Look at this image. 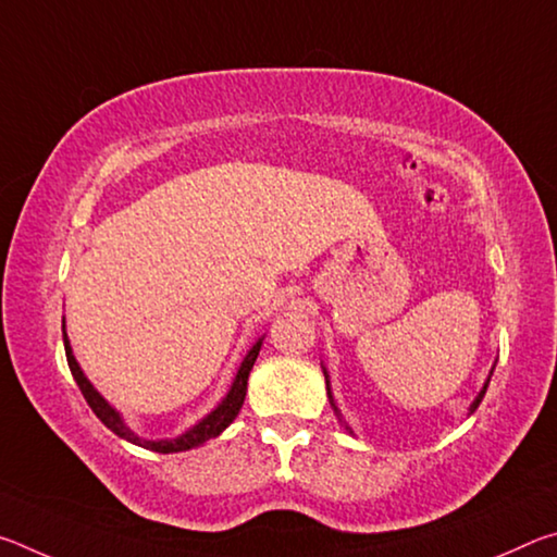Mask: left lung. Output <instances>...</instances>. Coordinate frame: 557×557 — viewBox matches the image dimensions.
<instances>
[{
	"label": "left lung",
	"instance_id": "1",
	"mask_svg": "<svg viewBox=\"0 0 557 557\" xmlns=\"http://www.w3.org/2000/svg\"><path fill=\"white\" fill-rule=\"evenodd\" d=\"M494 366H496V363H494ZM322 371H324V379H326V395H329V403H332V408H334V412H336V418H338V422H342V425H344V430L348 432V435H354V430L346 425V420H344V414H342V410H338V408H336V403H334V395H332V381H329V373H326V369H324V366H322ZM492 373H494V369H492V371H488V379L484 381V385H482V391H479V393H476V398H474V400H471V405H469V412H467V418H469V414H474V410L479 408V403H482V398H484V393H486V388H488V381H492Z\"/></svg>",
	"mask_w": 557,
	"mask_h": 557
}]
</instances>
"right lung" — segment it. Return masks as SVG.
Here are the masks:
<instances>
[{"instance_id": "right-lung-1", "label": "right lung", "mask_w": 557, "mask_h": 557, "mask_svg": "<svg viewBox=\"0 0 557 557\" xmlns=\"http://www.w3.org/2000/svg\"><path fill=\"white\" fill-rule=\"evenodd\" d=\"M262 338H265V336H260L258 342L248 348V354L243 356L238 371H235V375H233V383H231L228 393L223 395L221 403L215 405V408H213L209 414H206V418H201L199 422H196V425H191L186 432H182V435H178V437L147 440V437H143V435H137V432L127 425L125 418H122V414H120V410L112 408V405L98 393L96 385H92V383L88 381V375L83 373L81 363L75 361V356H73L69 334H65V317H63V346H65V358H69V369H71V373H73L75 383H78L83 398L88 400L90 410L96 412L102 425L115 432L117 437L127 440V442H132V445H137V447L159 451V455H174V451H186V449L201 447L203 442L219 437L221 432H223L225 428H228L235 418H238V412H240V408H243V400H245V393H248V375H250V371H252V363H256V358H258V354H260Z\"/></svg>"}]
</instances>
